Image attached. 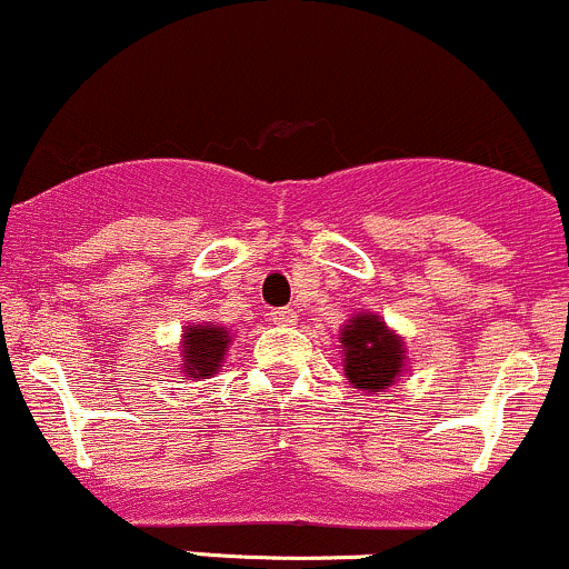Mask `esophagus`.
<instances>
[{"mask_svg":"<svg viewBox=\"0 0 569 569\" xmlns=\"http://www.w3.org/2000/svg\"><path fill=\"white\" fill-rule=\"evenodd\" d=\"M270 321L278 323V327H295L297 323V313L289 308H280V310H270Z\"/></svg>","mask_w":569,"mask_h":569,"instance_id":"34e87169","label":"esophagus"}]
</instances>
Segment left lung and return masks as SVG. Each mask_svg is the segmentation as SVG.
<instances>
[{"mask_svg":"<svg viewBox=\"0 0 569 569\" xmlns=\"http://www.w3.org/2000/svg\"><path fill=\"white\" fill-rule=\"evenodd\" d=\"M342 370L348 383L365 395L389 389L405 376L408 351L395 329L378 313H356L342 323Z\"/></svg>","mask_w":569,"mask_h":569,"instance_id":"obj_1","label":"left lung"}]
</instances>
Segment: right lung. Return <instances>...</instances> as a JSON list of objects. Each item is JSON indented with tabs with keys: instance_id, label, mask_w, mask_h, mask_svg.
I'll list each match as a JSON object with an SVG mask.
<instances>
[{
	"instance_id": "add662e5",
	"label": "right lung",
	"mask_w": 569,
	"mask_h": 569,
	"mask_svg": "<svg viewBox=\"0 0 569 569\" xmlns=\"http://www.w3.org/2000/svg\"><path fill=\"white\" fill-rule=\"evenodd\" d=\"M232 332L227 327H218L216 321H202L183 327L180 335V376L183 380L213 378L223 365L229 346H232Z\"/></svg>"
}]
</instances>
